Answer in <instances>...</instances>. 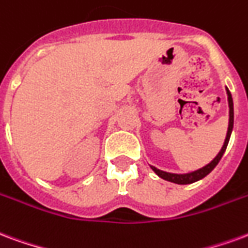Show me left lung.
I'll list each match as a JSON object with an SVG mask.
<instances>
[{
  "instance_id": "obj_1",
  "label": "left lung",
  "mask_w": 248,
  "mask_h": 248,
  "mask_svg": "<svg viewBox=\"0 0 248 248\" xmlns=\"http://www.w3.org/2000/svg\"><path fill=\"white\" fill-rule=\"evenodd\" d=\"M226 93H227V101H229V127H227V134H226V139H225V143L222 146L221 151L218 152V155L214 159H213L209 164H206L202 168H200L197 170H193V172H189V173H170V172H164V170H157L156 167L151 166L152 170L156 173L159 177L164 179L167 181H170V183H175V184H192L194 181H199L201 179H203L205 176L209 175L212 172L216 166H217L221 157L223 156V154L226 151L227 144H229V140H230V135H232V126H234V105H232V97L230 91L226 88Z\"/></svg>"
}]
</instances>
